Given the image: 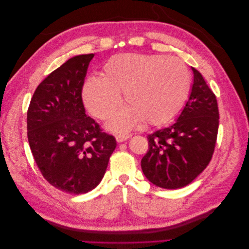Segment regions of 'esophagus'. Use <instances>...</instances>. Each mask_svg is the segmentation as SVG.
Here are the masks:
<instances>
[{"mask_svg":"<svg viewBox=\"0 0 249 249\" xmlns=\"http://www.w3.org/2000/svg\"><path fill=\"white\" fill-rule=\"evenodd\" d=\"M129 138H131L130 135H117V136H116V141L117 142H124V141L129 139Z\"/></svg>","mask_w":249,"mask_h":249,"instance_id":"esophagus-1","label":"esophagus"}]
</instances>
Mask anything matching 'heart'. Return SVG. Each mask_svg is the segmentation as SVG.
Listing matches in <instances>:
<instances>
[{"label": "heart", "mask_w": 249, "mask_h": 249, "mask_svg": "<svg viewBox=\"0 0 249 249\" xmlns=\"http://www.w3.org/2000/svg\"><path fill=\"white\" fill-rule=\"evenodd\" d=\"M190 71L176 57L120 54L104 66V78L90 77L83 85V100L96 118H110L122 106L127 107L113 117L109 129L124 132L140 122L144 125L168 123L182 108L189 93Z\"/></svg>", "instance_id": "obj_1"}]
</instances>
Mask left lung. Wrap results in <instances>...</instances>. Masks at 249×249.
<instances>
[{"mask_svg": "<svg viewBox=\"0 0 249 249\" xmlns=\"http://www.w3.org/2000/svg\"><path fill=\"white\" fill-rule=\"evenodd\" d=\"M189 99L177 122L147 136L141 160L146 178L164 189L189 185L208 166L215 149L219 111L216 96L201 73L192 67Z\"/></svg>", "mask_w": 249, "mask_h": 249, "instance_id": "left-lung-1", "label": "left lung"}]
</instances>
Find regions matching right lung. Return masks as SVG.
Returning a JSON list of instances; mask_svg holds the SVG:
<instances>
[{"instance_id":"right-lung-1","label":"right lung","mask_w":249,"mask_h":249,"mask_svg":"<svg viewBox=\"0 0 249 249\" xmlns=\"http://www.w3.org/2000/svg\"><path fill=\"white\" fill-rule=\"evenodd\" d=\"M93 54L74 56L36 88L27 112L30 148L41 175L71 194L91 191L106 172L116 140L85 114L82 89Z\"/></svg>"}]
</instances>
